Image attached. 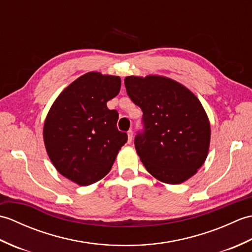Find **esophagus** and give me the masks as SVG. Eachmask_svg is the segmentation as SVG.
Returning a JSON list of instances; mask_svg holds the SVG:
<instances>
[{
	"mask_svg": "<svg viewBox=\"0 0 252 252\" xmlns=\"http://www.w3.org/2000/svg\"><path fill=\"white\" fill-rule=\"evenodd\" d=\"M132 138H133V131L130 130L129 132H127V141H129V143L132 142Z\"/></svg>",
	"mask_w": 252,
	"mask_h": 252,
	"instance_id": "1",
	"label": "esophagus"
}]
</instances>
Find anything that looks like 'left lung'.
Listing matches in <instances>:
<instances>
[{
  "label": "left lung",
  "instance_id": "8db88e82",
  "mask_svg": "<svg viewBox=\"0 0 252 252\" xmlns=\"http://www.w3.org/2000/svg\"><path fill=\"white\" fill-rule=\"evenodd\" d=\"M125 84L143 111L134 145L146 170L168 184L189 180L205 162L210 144V123L199 99L164 77L131 76Z\"/></svg>",
  "mask_w": 252,
  "mask_h": 252
}]
</instances>
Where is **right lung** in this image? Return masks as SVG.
Segmentation results:
<instances>
[{
	"label": "right lung",
	"instance_id": "1",
	"mask_svg": "<svg viewBox=\"0 0 252 252\" xmlns=\"http://www.w3.org/2000/svg\"><path fill=\"white\" fill-rule=\"evenodd\" d=\"M120 87L119 77L89 72L63 90L50 109L46 152L58 172L74 183L87 186L103 179L127 141L117 127L118 111L107 107Z\"/></svg>",
	"mask_w": 252,
	"mask_h": 252
}]
</instances>
